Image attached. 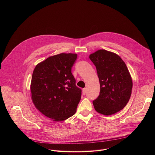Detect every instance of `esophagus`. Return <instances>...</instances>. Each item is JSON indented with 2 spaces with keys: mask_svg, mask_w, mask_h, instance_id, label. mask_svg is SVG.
Masks as SVG:
<instances>
[{
  "mask_svg": "<svg viewBox=\"0 0 155 155\" xmlns=\"http://www.w3.org/2000/svg\"><path fill=\"white\" fill-rule=\"evenodd\" d=\"M82 93H83V95H85L86 94V88H83V91H82Z\"/></svg>",
  "mask_w": 155,
  "mask_h": 155,
  "instance_id": "34e87169",
  "label": "esophagus"
}]
</instances>
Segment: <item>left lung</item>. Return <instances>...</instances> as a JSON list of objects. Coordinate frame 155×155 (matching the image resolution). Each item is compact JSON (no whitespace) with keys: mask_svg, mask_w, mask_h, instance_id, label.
Segmentation results:
<instances>
[{"mask_svg":"<svg viewBox=\"0 0 155 155\" xmlns=\"http://www.w3.org/2000/svg\"><path fill=\"white\" fill-rule=\"evenodd\" d=\"M96 66L100 83L99 96L93 101L96 111L111 115L127 104L132 93V81L126 65L117 54L100 50L90 54Z\"/></svg>","mask_w":155,"mask_h":155,"instance_id":"obj_1","label":"left lung"}]
</instances>
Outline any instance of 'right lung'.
Masks as SVG:
<instances>
[{
  "label": "right lung",
  "instance_id": "add662e5",
  "mask_svg": "<svg viewBox=\"0 0 155 155\" xmlns=\"http://www.w3.org/2000/svg\"><path fill=\"white\" fill-rule=\"evenodd\" d=\"M77 54L50 56L35 68L31 80L32 99L44 115L64 121L75 114L81 90L76 84L72 68Z\"/></svg>",
  "mask_w": 155,
  "mask_h": 155
}]
</instances>
